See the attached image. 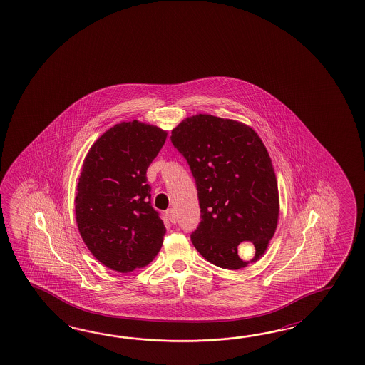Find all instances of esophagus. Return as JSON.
<instances>
[{
    "label": "esophagus",
    "instance_id": "obj_1",
    "mask_svg": "<svg viewBox=\"0 0 365 365\" xmlns=\"http://www.w3.org/2000/svg\"><path fill=\"white\" fill-rule=\"evenodd\" d=\"M166 217L170 221L171 224H175L177 222V216H175V211L170 208L166 211Z\"/></svg>",
    "mask_w": 365,
    "mask_h": 365
}]
</instances>
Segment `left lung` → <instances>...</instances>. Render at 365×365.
I'll return each mask as SVG.
<instances>
[{"label":"left lung","instance_id":"left-lung-1","mask_svg":"<svg viewBox=\"0 0 365 365\" xmlns=\"http://www.w3.org/2000/svg\"><path fill=\"white\" fill-rule=\"evenodd\" d=\"M170 140L197 190L202 220L191 235L195 249L217 267L240 269L249 260L238 246L252 242V260L259 259L279 217L275 173L259 136L242 123L199 113L171 130Z\"/></svg>","mask_w":365,"mask_h":365}]
</instances>
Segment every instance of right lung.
I'll return each mask as SVG.
<instances>
[{
	"instance_id": "add662e5",
	"label": "right lung",
	"mask_w": 365,
	"mask_h": 365,
	"mask_svg": "<svg viewBox=\"0 0 365 365\" xmlns=\"http://www.w3.org/2000/svg\"><path fill=\"white\" fill-rule=\"evenodd\" d=\"M166 136L154 125L123 122L98 138L83 161L77 225L91 254L113 271L144 267L163 246L166 229L152 207L146 170Z\"/></svg>"
}]
</instances>
